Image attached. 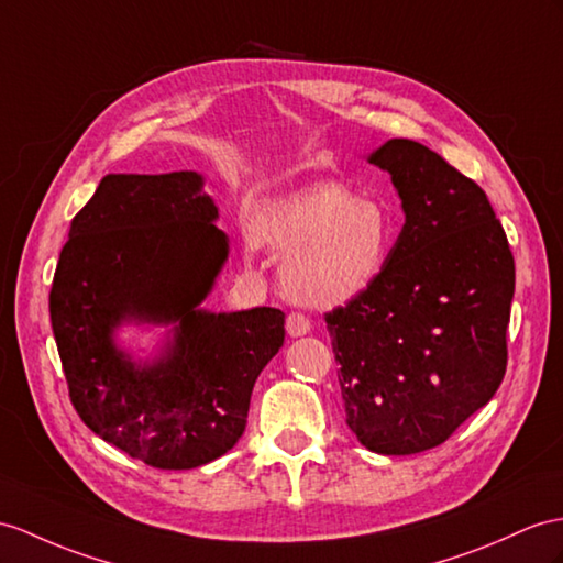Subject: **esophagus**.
I'll return each mask as SVG.
<instances>
[{
	"label": "esophagus",
	"instance_id": "obj_1",
	"mask_svg": "<svg viewBox=\"0 0 563 563\" xmlns=\"http://www.w3.org/2000/svg\"><path fill=\"white\" fill-rule=\"evenodd\" d=\"M310 327L312 324L303 312H291L289 318H286V332H289V336H303L310 332Z\"/></svg>",
	"mask_w": 563,
	"mask_h": 563
}]
</instances>
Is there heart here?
Returning a JSON list of instances; mask_svg holds the SVG:
<instances>
[{
    "instance_id": "heart-1",
    "label": "heart",
    "mask_w": 563,
    "mask_h": 563,
    "mask_svg": "<svg viewBox=\"0 0 563 563\" xmlns=\"http://www.w3.org/2000/svg\"><path fill=\"white\" fill-rule=\"evenodd\" d=\"M255 239L286 255L284 282L310 306H341L385 269L394 227L377 200L341 184H318L265 202Z\"/></svg>"
}]
</instances>
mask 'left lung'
<instances>
[{
  "mask_svg": "<svg viewBox=\"0 0 563 563\" xmlns=\"http://www.w3.org/2000/svg\"><path fill=\"white\" fill-rule=\"evenodd\" d=\"M406 224L369 289L324 312L346 424L375 454L440 446L506 373L516 284L504 227L473 178L408 139L367 157Z\"/></svg>",
  "mask_w": 563,
  "mask_h": 563,
  "instance_id": "1",
  "label": "left lung"
}]
</instances>
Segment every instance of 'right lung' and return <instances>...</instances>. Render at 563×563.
<instances>
[{"instance_id":"1","label":"right lung","mask_w":563,"mask_h":563,"mask_svg":"<svg viewBox=\"0 0 563 563\" xmlns=\"http://www.w3.org/2000/svg\"><path fill=\"white\" fill-rule=\"evenodd\" d=\"M196 172L107 174L68 231L49 291L68 396L107 444L162 471L239 442L257 375L284 344V312L198 306L229 255ZM126 319L176 321L153 366L113 346Z\"/></svg>"}]
</instances>
